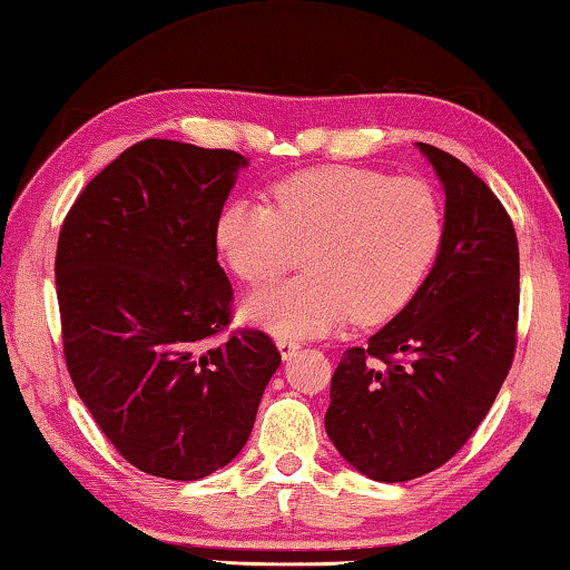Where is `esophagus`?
<instances>
[{"instance_id":"obj_1","label":"esophagus","mask_w":570,"mask_h":570,"mask_svg":"<svg viewBox=\"0 0 570 570\" xmlns=\"http://www.w3.org/2000/svg\"><path fill=\"white\" fill-rule=\"evenodd\" d=\"M276 347H278V352H282V357L288 360L292 355H296V352H299L302 345L296 340H278Z\"/></svg>"}]
</instances>
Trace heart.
I'll return each instance as SVG.
<instances>
[{
    "instance_id": "heart-1",
    "label": "heart",
    "mask_w": 570,
    "mask_h": 570,
    "mask_svg": "<svg viewBox=\"0 0 570 570\" xmlns=\"http://www.w3.org/2000/svg\"><path fill=\"white\" fill-rule=\"evenodd\" d=\"M274 207L233 200L215 220V248L248 284L296 266L306 274L253 292L243 320L282 337L342 322L391 320L413 299L444 236L439 195L415 177L324 165L282 179Z\"/></svg>"
}]
</instances>
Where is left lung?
Instances as JSON below:
<instances>
[{"mask_svg": "<svg viewBox=\"0 0 570 570\" xmlns=\"http://www.w3.org/2000/svg\"><path fill=\"white\" fill-rule=\"evenodd\" d=\"M444 187V236L413 299L332 375L327 436L375 482L446 464L508 377L520 304L518 236L464 161L415 144Z\"/></svg>", "mask_w": 570, "mask_h": 570, "instance_id": "left-lung-1", "label": "left lung"}]
</instances>
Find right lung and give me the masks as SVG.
<instances>
[{"instance_id":"add662e5","label":"right lung","mask_w":570,"mask_h":570,"mask_svg":"<svg viewBox=\"0 0 570 570\" xmlns=\"http://www.w3.org/2000/svg\"><path fill=\"white\" fill-rule=\"evenodd\" d=\"M248 159L147 139L90 179L60 228L56 284L68 373L116 451L193 482L240 454L282 355L230 322L215 220Z\"/></svg>"}]
</instances>
